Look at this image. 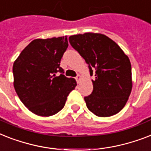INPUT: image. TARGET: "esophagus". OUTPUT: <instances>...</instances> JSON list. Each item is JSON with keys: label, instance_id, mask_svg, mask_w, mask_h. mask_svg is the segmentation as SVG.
I'll list each match as a JSON object with an SVG mask.
<instances>
[{"label": "esophagus", "instance_id": "esophagus-1", "mask_svg": "<svg viewBox=\"0 0 151 151\" xmlns=\"http://www.w3.org/2000/svg\"><path fill=\"white\" fill-rule=\"evenodd\" d=\"M82 79V76H80V75H78L76 77V80L77 83H79V82H80V80H81Z\"/></svg>", "mask_w": 151, "mask_h": 151}]
</instances>
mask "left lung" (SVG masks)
Here are the masks:
<instances>
[{
    "label": "left lung",
    "mask_w": 151,
    "mask_h": 151,
    "mask_svg": "<svg viewBox=\"0 0 151 151\" xmlns=\"http://www.w3.org/2000/svg\"><path fill=\"white\" fill-rule=\"evenodd\" d=\"M69 43L85 59L93 90L84 97L86 107L99 117L119 113L127 102L132 90V68L127 55L114 41L101 33L86 32L71 36Z\"/></svg>",
    "instance_id": "left-lung-1"
}]
</instances>
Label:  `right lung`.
Returning a JSON list of instances; mask_svg holds the SVG:
<instances>
[{
	"label": "right lung",
	"mask_w": 151,
	"mask_h": 151,
	"mask_svg": "<svg viewBox=\"0 0 151 151\" xmlns=\"http://www.w3.org/2000/svg\"><path fill=\"white\" fill-rule=\"evenodd\" d=\"M68 46L66 37L34 40L14 62V90L24 105L37 115L47 117L60 111L76 86L75 79L65 76L60 67Z\"/></svg>",
	"instance_id": "right-lung-1"
}]
</instances>
